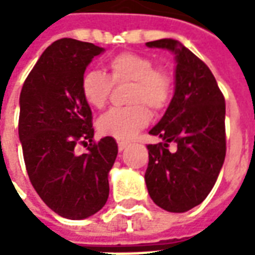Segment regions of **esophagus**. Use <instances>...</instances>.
Wrapping results in <instances>:
<instances>
[{
  "label": "esophagus",
  "mask_w": 255,
  "mask_h": 255,
  "mask_svg": "<svg viewBox=\"0 0 255 255\" xmlns=\"http://www.w3.org/2000/svg\"><path fill=\"white\" fill-rule=\"evenodd\" d=\"M128 142H124V140H120V142H119V150H120V151H123V150L126 149V147H127L128 146Z\"/></svg>",
  "instance_id": "1"
}]
</instances>
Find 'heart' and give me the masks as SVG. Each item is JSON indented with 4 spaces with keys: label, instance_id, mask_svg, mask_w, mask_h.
Segmentation results:
<instances>
[{
    "label": "heart",
    "instance_id": "obj_1",
    "mask_svg": "<svg viewBox=\"0 0 255 255\" xmlns=\"http://www.w3.org/2000/svg\"><path fill=\"white\" fill-rule=\"evenodd\" d=\"M108 76L98 69L86 71L80 80L83 100L93 108L102 109L108 104L113 84L129 83L127 101L132 105L115 108L98 122L104 135L117 139L132 138L150 122V111L158 113L171 102L173 82L164 68L143 54L123 52L106 61Z\"/></svg>",
    "mask_w": 255,
    "mask_h": 255
}]
</instances>
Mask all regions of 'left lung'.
Returning <instances> with one entry per match:
<instances>
[{"label":"left lung","mask_w":255,"mask_h":255,"mask_svg":"<svg viewBox=\"0 0 255 255\" xmlns=\"http://www.w3.org/2000/svg\"><path fill=\"white\" fill-rule=\"evenodd\" d=\"M146 45L172 50L177 65L175 95L149 132L162 142L147 144L144 180L155 205L183 213L208 197L224 164L225 100L208 65L182 43L158 39Z\"/></svg>","instance_id":"1"}]
</instances>
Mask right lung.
Listing matches in <instances>:
<instances>
[{
  "label": "right lung",
  "instance_id": "obj_1",
  "mask_svg": "<svg viewBox=\"0 0 255 255\" xmlns=\"http://www.w3.org/2000/svg\"><path fill=\"white\" fill-rule=\"evenodd\" d=\"M102 52L94 43L58 39L42 53L20 93L25 169L42 201L65 219L90 217L109 197L117 143L112 136L95 142L91 109L80 93L86 67ZM78 145L88 149L79 155Z\"/></svg>",
  "mask_w": 255,
  "mask_h": 255
}]
</instances>
